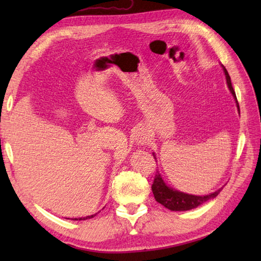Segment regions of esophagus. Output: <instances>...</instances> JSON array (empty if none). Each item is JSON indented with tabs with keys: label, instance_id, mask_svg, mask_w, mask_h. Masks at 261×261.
Instances as JSON below:
<instances>
[{
	"label": "esophagus",
	"instance_id": "34e87169",
	"mask_svg": "<svg viewBox=\"0 0 261 261\" xmlns=\"http://www.w3.org/2000/svg\"><path fill=\"white\" fill-rule=\"evenodd\" d=\"M149 139H150L149 131L147 129H145V127H141V129H139V131H138V134H137L138 143H139V145H145V143H147L149 141Z\"/></svg>",
	"mask_w": 261,
	"mask_h": 261
}]
</instances>
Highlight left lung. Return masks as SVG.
I'll list each match as a JSON object with an SVG mask.
<instances>
[{"label": "left lung", "mask_w": 261, "mask_h": 261, "mask_svg": "<svg viewBox=\"0 0 261 261\" xmlns=\"http://www.w3.org/2000/svg\"><path fill=\"white\" fill-rule=\"evenodd\" d=\"M222 67H223L224 74H225L226 84H228L230 91L232 93V95H233V97L236 98L237 107H238V110H239V103H238L236 92H234L233 87H232V84H231L230 75H229L228 70L225 69L223 65H222ZM239 113H240V110H239ZM154 159H156V158H154ZM151 190H152L154 198H156V201L162 205H164L166 208H168L170 211H188V210L197 207L198 205L207 202L208 199H211V198L216 197L220 194V192L222 191V188H220V190L208 194V195H204V196L191 195V194L178 192L176 190H173L171 187H168L167 185H166V182L162 178L160 174L157 173L156 176H154Z\"/></svg>", "instance_id": "1"}]
</instances>
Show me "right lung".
Wrapping results in <instances>:
<instances>
[{"mask_svg":"<svg viewBox=\"0 0 261 261\" xmlns=\"http://www.w3.org/2000/svg\"><path fill=\"white\" fill-rule=\"evenodd\" d=\"M96 214H97V213H96ZM96 214H94V215H90V216H86V218H79V219H71V220H87V219L94 218V216H95Z\"/></svg>","mask_w":261,"mask_h":261,"instance_id":"obj_1","label":"right lung"}]
</instances>
